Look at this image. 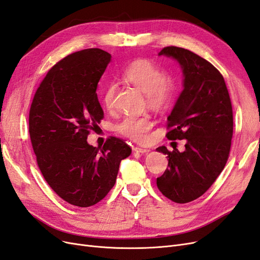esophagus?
Instances as JSON below:
<instances>
[{"mask_svg": "<svg viewBox=\"0 0 260 260\" xmlns=\"http://www.w3.org/2000/svg\"><path fill=\"white\" fill-rule=\"evenodd\" d=\"M133 150L136 151V153H140V154H147L148 151H150L148 148H143V147H139V146L133 147Z\"/></svg>", "mask_w": 260, "mask_h": 260, "instance_id": "esophagus-1", "label": "esophagus"}]
</instances>
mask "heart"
<instances>
[{"label": "heart", "instance_id": "heart-1", "mask_svg": "<svg viewBox=\"0 0 260 260\" xmlns=\"http://www.w3.org/2000/svg\"><path fill=\"white\" fill-rule=\"evenodd\" d=\"M121 77L146 93L148 103L155 106L165 105L171 98L174 89L173 79L165 75L162 70L147 59L132 61L123 69ZM115 95L116 86L110 84L102 93V101L106 109L111 110L114 106ZM153 126L154 120L149 115L126 116L116 123L115 129L123 137L136 142H144Z\"/></svg>", "mask_w": 260, "mask_h": 260}]
</instances>
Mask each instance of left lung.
<instances>
[{
  "label": "left lung",
  "instance_id": "obj_1",
  "mask_svg": "<svg viewBox=\"0 0 260 260\" xmlns=\"http://www.w3.org/2000/svg\"><path fill=\"white\" fill-rule=\"evenodd\" d=\"M159 56L176 60L183 71V90L168 117L169 140H186L185 150H156L168 155L169 165L157 178L168 199L187 203L201 197L226 166L234 132L228 89L219 71L192 51L169 46Z\"/></svg>",
  "mask_w": 260,
  "mask_h": 260
}]
</instances>
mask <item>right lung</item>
<instances>
[{"mask_svg": "<svg viewBox=\"0 0 260 260\" xmlns=\"http://www.w3.org/2000/svg\"><path fill=\"white\" fill-rule=\"evenodd\" d=\"M111 58L99 48L71 53L49 70L31 104L29 132L39 168L51 189L75 207L101 201L131 154L114 137L103 147L87 142L104 117L96 88Z\"/></svg>", "mask_w": 260, "mask_h": 260, "instance_id": "1", "label": "right lung"}]
</instances>
